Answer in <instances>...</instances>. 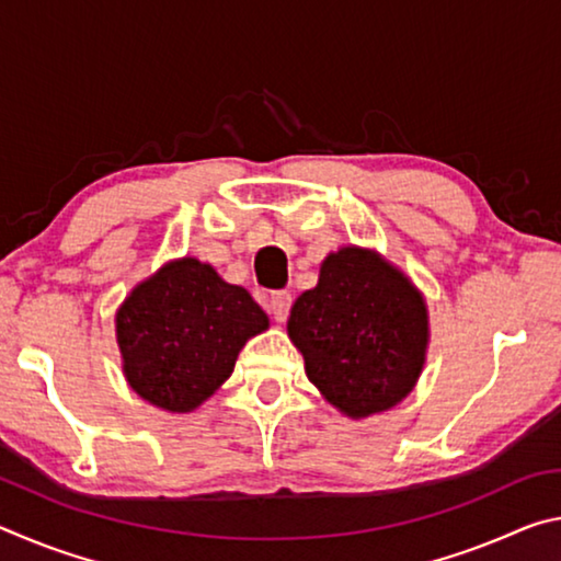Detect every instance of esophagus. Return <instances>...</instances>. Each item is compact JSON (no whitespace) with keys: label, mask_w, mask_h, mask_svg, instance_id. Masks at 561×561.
Wrapping results in <instances>:
<instances>
[{"label":"esophagus","mask_w":561,"mask_h":561,"mask_svg":"<svg viewBox=\"0 0 561 561\" xmlns=\"http://www.w3.org/2000/svg\"><path fill=\"white\" fill-rule=\"evenodd\" d=\"M291 309V294L289 291H274L270 297V311L277 321H284L289 317Z\"/></svg>","instance_id":"1"}]
</instances>
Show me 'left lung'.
Listing matches in <instances>:
<instances>
[{"label":"left lung","instance_id":"obj_1","mask_svg":"<svg viewBox=\"0 0 561 561\" xmlns=\"http://www.w3.org/2000/svg\"><path fill=\"white\" fill-rule=\"evenodd\" d=\"M289 339L327 401L348 417L383 413L413 391L428 348V309L381 254L341 247L294 301Z\"/></svg>","mask_w":561,"mask_h":561}]
</instances>
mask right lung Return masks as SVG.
I'll list each match as a JSON object with an SVG mask.
<instances>
[{
	"mask_svg": "<svg viewBox=\"0 0 561 561\" xmlns=\"http://www.w3.org/2000/svg\"><path fill=\"white\" fill-rule=\"evenodd\" d=\"M270 327L250 291L195 257L140 282L116 314L123 374L144 401L190 413L230 378L247 339Z\"/></svg>",
	"mask_w": 561,
	"mask_h": 561,
	"instance_id": "right-lung-1",
	"label": "right lung"
}]
</instances>
